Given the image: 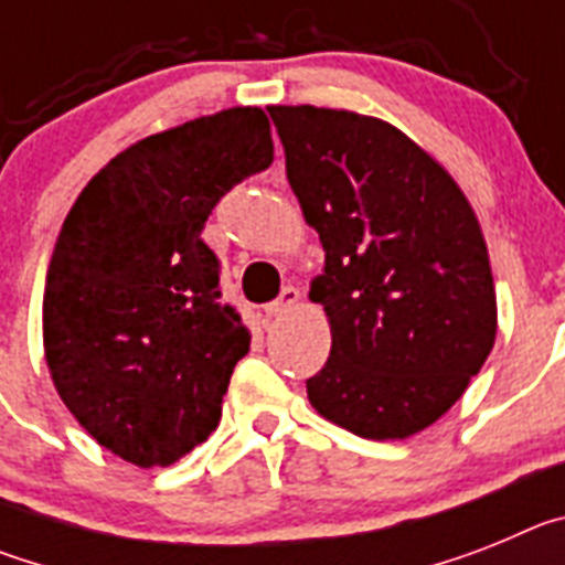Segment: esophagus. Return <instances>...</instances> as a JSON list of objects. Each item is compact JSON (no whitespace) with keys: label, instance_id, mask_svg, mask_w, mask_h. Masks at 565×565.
Here are the masks:
<instances>
[{"label":"esophagus","instance_id":"obj_1","mask_svg":"<svg viewBox=\"0 0 565 565\" xmlns=\"http://www.w3.org/2000/svg\"><path fill=\"white\" fill-rule=\"evenodd\" d=\"M297 302H299V291L294 286H288V288H282V294H279L274 302H268L266 313H268V317H282V313L291 311Z\"/></svg>","mask_w":565,"mask_h":565}]
</instances>
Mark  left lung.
Segmentation results:
<instances>
[{"mask_svg": "<svg viewBox=\"0 0 565 565\" xmlns=\"http://www.w3.org/2000/svg\"><path fill=\"white\" fill-rule=\"evenodd\" d=\"M326 266L311 302L331 356L308 379L328 422L411 438L463 396L498 333L487 239L452 174L393 124L351 109L268 107Z\"/></svg>", "mask_w": 565, "mask_h": 565, "instance_id": "left-lung-1", "label": "left lung"}]
</instances>
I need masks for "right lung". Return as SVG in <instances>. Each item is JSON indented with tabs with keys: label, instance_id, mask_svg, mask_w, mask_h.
Listing matches in <instances>:
<instances>
[{
	"label": "right lung",
	"instance_id": "1",
	"mask_svg": "<svg viewBox=\"0 0 565 565\" xmlns=\"http://www.w3.org/2000/svg\"><path fill=\"white\" fill-rule=\"evenodd\" d=\"M274 161L259 107L154 132L82 189L50 257L44 359L89 436L135 467H169L209 438L252 333L221 299L203 223Z\"/></svg>",
	"mask_w": 565,
	"mask_h": 565
}]
</instances>
